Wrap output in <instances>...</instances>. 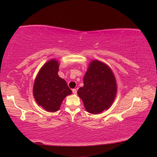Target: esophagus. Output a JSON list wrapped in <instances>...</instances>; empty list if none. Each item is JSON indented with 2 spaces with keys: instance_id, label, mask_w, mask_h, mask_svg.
I'll return each mask as SVG.
<instances>
[{
  "instance_id": "1",
  "label": "esophagus",
  "mask_w": 157,
  "mask_h": 157,
  "mask_svg": "<svg viewBox=\"0 0 157 157\" xmlns=\"http://www.w3.org/2000/svg\"><path fill=\"white\" fill-rule=\"evenodd\" d=\"M72 92H73V93L74 94H77V89H73L72 90Z\"/></svg>"
}]
</instances>
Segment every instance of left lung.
<instances>
[{
  "label": "left lung",
  "instance_id": "obj_1",
  "mask_svg": "<svg viewBox=\"0 0 157 157\" xmlns=\"http://www.w3.org/2000/svg\"><path fill=\"white\" fill-rule=\"evenodd\" d=\"M83 81L84 86L77 94L88 113L98 114L111 106L117 86L115 75L107 65L97 59L92 61Z\"/></svg>",
  "mask_w": 157,
  "mask_h": 157
}]
</instances>
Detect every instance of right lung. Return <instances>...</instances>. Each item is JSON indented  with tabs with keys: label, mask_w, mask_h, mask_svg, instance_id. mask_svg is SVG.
Returning a JSON list of instances; mask_svg holds the SVG:
<instances>
[{
	"label": "right lung",
	"mask_w": 157,
	"mask_h": 157,
	"mask_svg": "<svg viewBox=\"0 0 157 157\" xmlns=\"http://www.w3.org/2000/svg\"><path fill=\"white\" fill-rule=\"evenodd\" d=\"M58 71V61H48L40 69L33 85L35 101L49 112L58 111L64 98L72 94L65 80L59 77Z\"/></svg>",
	"instance_id": "1"
}]
</instances>
